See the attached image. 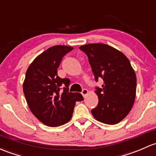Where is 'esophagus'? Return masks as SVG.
I'll return each mask as SVG.
<instances>
[{
	"mask_svg": "<svg viewBox=\"0 0 156 156\" xmlns=\"http://www.w3.org/2000/svg\"><path fill=\"white\" fill-rule=\"evenodd\" d=\"M87 93H88V90L87 89H83L82 91H81V94L83 95V97H85V96H86V95L87 94Z\"/></svg>",
	"mask_w": 156,
	"mask_h": 156,
	"instance_id": "34e87169",
	"label": "esophagus"
}]
</instances>
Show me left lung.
Returning a JSON list of instances; mask_svg holds the SVG:
<instances>
[{
    "mask_svg": "<svg viewBox=\"0 0 156 156\" xmlns=\"http://www.w3.org/2000/svg\"><path fill=\"white\" fill-rule=\"evenodd\" d=\"M79 49L88 57L95 81H104L96 87L99 103L92 114L103 123H118L129 114L135 99L137 79L129 59L105 44H87Z\"/></svg>",
    "mask_w": 156,
    "mask_h": 156,
    "instance_id": "obj_1",
    "label": "left lung"
}]
</instances>
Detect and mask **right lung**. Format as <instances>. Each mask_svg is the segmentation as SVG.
I'll return each instance as SVG.
<instances>
[{"label":"right lung","mask_w":156,"mask_h":156,"mask_svg":"<svg viewBox=\"0 0 156 156\" xmlns=\"http://www.w3.org/2000/svg\"><path fill=\"white\" fill-rule=\"evenodd\" d=\"M73 49L66 45L51 47L36 57L26 72L23 91L27 105L34 115L50 127L69 122L75 102L83 100L81 93L69 92V78L57 75L62 59Z\"/></svg>","instance_id":"add662e5"}]
</instances>
